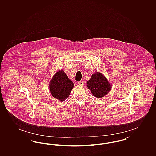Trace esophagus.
<instances>
[{"label":"esophagus","instance_id":"34e87169","mask_svg":"<svg viewBox=\"0 0 156 156\" xmlns=\"http://www.w3.org/2000/svg\"><path fill=\"white\" fill-rule=\"evenodd\" d=\"M78 84H79V85H81V86L84 85V83L83 82V81L78 82Z\"/></svg>","mask_w":156,"mask_h":156}]
</instances>
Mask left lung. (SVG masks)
Returning <instances> with one entry per match:
<instances>
[{
	"mask_svg": "<svg viewBox=\"0 0 156 156\" xmlns=\"http://www.w3.org/2000/svg\"><path fill=\"white\" fill-rule=\"evenodd\" d=\"M87 87L92 95L97 98H101L107 95L111 89V85L106 78L101 73L92 74L90 79L87 82Z\"/></svg>",
	"mask_w": 156,
	"mask_h": 156,
	"instance_id": "1",
	"label": "left lung"
}]
</instances>
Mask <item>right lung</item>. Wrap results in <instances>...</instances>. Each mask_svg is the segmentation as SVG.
<instances>
[{"instance_id":"obj_1","label":"right lung","mask_w":156,"mask_h":156,"mask_svg":"<svg viewBox=\"0 0 156 156\" xmlns=\"http://www.w3.org/2000/svg\"><path fill=\"white\" fill-rule=\"evenodd\" d=\"M74 85L64 71L59 70L53 76L49 84V88L52 97L62 102L69 97Z\"/></svg>"}]
</instances>
